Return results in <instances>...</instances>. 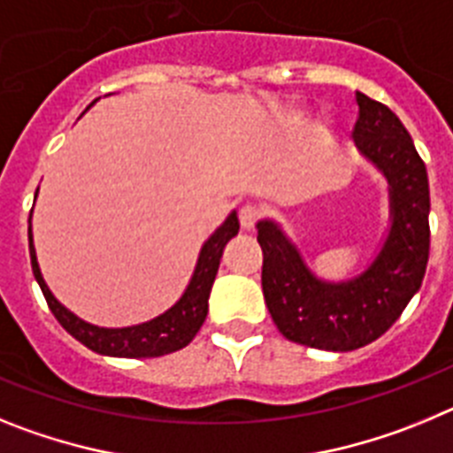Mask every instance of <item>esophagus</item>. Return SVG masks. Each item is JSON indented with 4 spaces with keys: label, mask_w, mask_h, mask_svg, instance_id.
Segmentation results:
<instances>
[{
    "label": "esophagus",
    "mask_w": 453,
    "mask_h": 453,
    "mask_svg": "<svg viewBox=\"0 0 453 453\" xmlns=\"http://www.w3.org/2000/svg\"><path fill=\"white\" fill-rule=\"evenodd\" d=\"M261 218L263 208L258 203H245V206L240 208V224H242V229H254Z\"/></svg>",
    "instance_id": "1"
}]
</instances>
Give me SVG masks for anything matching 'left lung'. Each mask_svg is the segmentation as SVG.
<instances>
[{"label": "left lung", "mask_w": 453, "mask_h": 453, "mask_svg": "<svg viewBox=\"0 0 453 453\" xmlns=\"http://www.w3.org/2000/svg\"><path fill=\"white\" fill-rule=\"evenodd\" d=\"M356 145L386 172L392 229L370 270L347 283L318 281L276 224H258L263 295L276 329L299 345L351 351L374 342L419 290L429 263V179L413 140L386 104L356 92Z\"/></svg>", "instance_id": "obj_1"}]
</instances>
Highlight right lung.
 Returning a JSON list of instances; mask_svg holds the SVG:
<instances>
[{"label":"right lung","mask_w":453,"mask_h":453,"mask_svg":"<svg viewBox=\"0 0 453 453\" xmlns=\"http://www.w3.org/2000/svg\"><path fill=\"white\" fill-rule=\"evenodd\" d=\"M238 215L231 213L229 219L203 242L197 267H195L192 281L188 290L183 292V297L161 318L138 324V326H127V329H99V326H92V324L79 319L77 315H72L67 308L56 302L45 279L40 274L29 226L31 270H34L35 281H38L40 290L45 295L47 306L54 313V318L58 319V324L72 338L83 342L88 349L106 356H119V358H156V356H165L172 354V351L183 349L202 329L208 313V295H211V286H213L215 274H218L224 245L238 234Z\"/></svg>","instance_id":"add662e5"}]
</instances>
